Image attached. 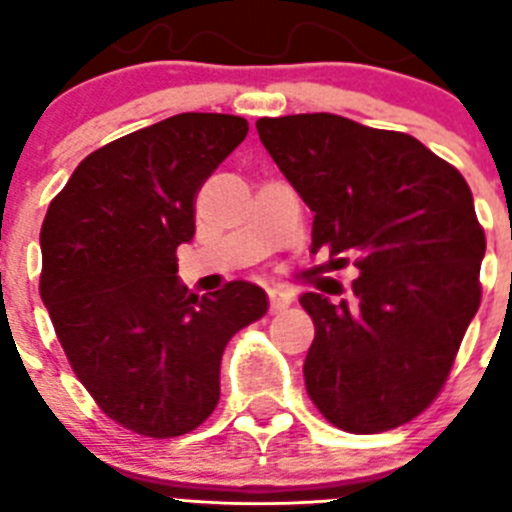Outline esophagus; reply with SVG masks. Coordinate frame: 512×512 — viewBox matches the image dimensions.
<instances>
[{"instance_id": "esophagus-1", "label": "esophagus", "mask_w": 512, "mask_h": 512, "mask_svg": "<svg viewBox=\"0 0 512 512\" xmlns=\"http://www.w3.org/2000/svg\"><path fill=\"white\" fill-rule=\"evenodd\" d=\"M294 292L287 287H269V304L274 312H281V309H287L292 304Z\"/></svg>"}]
</instances>
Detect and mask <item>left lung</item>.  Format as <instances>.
Returning <instances> with one entry per match:
<instances>
[{
  "label": "left lung",
  "instance_id": "1",
  "mask_svg": "<svg viewBox=\"0 0 512 512\" xmlns=\"http://www.w3.org/2000/svg\"><path fill=\"white\" fill-rule=\"evenodd\" d=\"M256 129L314 213V251L353 253L360 271L353 302L299 297L314 322L309 398L353 434L406 424L442 391L480 307L485 233L470 185L403 131L335 114L259 119Z\"/></svg>",
  "mask_w": 512,
  "mask_h": 512
}]
</instances>
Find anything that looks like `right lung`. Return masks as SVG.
Returning <instances> with one entry per match:
<instances>
[{"instance_id": "right-lung-1", "label": "right lung", "mask_w": 512, "mask_h": 512, "mask_svg": "<svg viewBox=\"0 0 512 512\" xmlns=\"http://www.w3.org/2000/svg\"><path fill=\"white\" fill-rule=\"evenodd\" d=\"M248 121L177 114L88 154L42 220L40 297L78 381L144 437L198 429L220 398V358L269 297L231 281L198 297L177 276L195 195Z\"/></svg>"}]
</instances>
